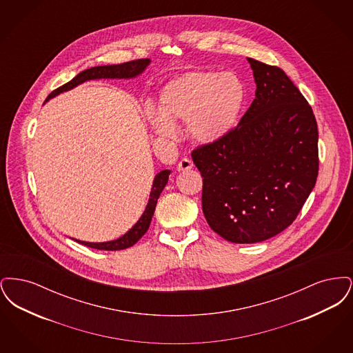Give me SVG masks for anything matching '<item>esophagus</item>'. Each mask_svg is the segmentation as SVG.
<instances>
[{"instance_id":"esophagus-1","label":"esophagus","mask_w":353,"mask_h":353,"mask_svg":"<svg viewBox=\"0 0 353 353\" xmlns=\"http://www.w3.org/2000/svg\"><path fill=\"white\" fill-rule=\"evenodd\" d=\"M193 168V161L189 160V159H183L179 164H177V170L179 172H185V170H189V169Z\"/></svg>"}]
</instances>
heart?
<instances>
[{
    "instance_id": "b5f03b06",
    "label": "heart",
    "mask_w": 353,
    "mask_h": 353,
    "mask_svg": "<svg viewBox=\"0 0 353 353\" xmlns=\"http://www.w3.org/2000/svg\"><path fill=\"white\" fill-rule=\"evenodd\" d=\"M246 101V85L234 72L193 71L164 84L159 108H150L147 118L165 137L176 134V124L186 123L189 137L210 147L238 128Z\"/></svg>"
}]
</instances>
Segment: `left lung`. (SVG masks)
I'll list each match as a JSON object with an SVG mask.
<instances>
[{
	"label": "left lung",
	"instance_id": "1",
	"mask_svg": "<svg viewBox=\"0 0 353 353\" xmlns=\"http://www.w3.org/2000/svg\"><path fill=\"white\" fill-rule=\"evenodd\" d=\"M255 99L238 128L192 153L203 177L202 212L233 243H256L296 219L319 170L318 124L282 68L248 58Z\"/></svg>",
	"mask_w": 353,
	"mask_h": 353
}]
</instances>
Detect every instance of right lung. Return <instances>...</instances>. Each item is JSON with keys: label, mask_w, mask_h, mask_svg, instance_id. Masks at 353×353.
<instances>
[{"label": "right lung", "mask_w": 353, "mask_h": 353, "mask_svg": "<svg viewBox=\"0 0 353 353\" xmlns=\"http://www.w3.org/2000/svg\"><path fill=\"white\" fill-rule=\"evenodd\" d=\"M151 59L145 58V59H137V61H131V62H125V63H120V65H107V66H95V68H87L82 72H79L75 78H72L68 83L63 84L62 87L57 88L55 91H52L46 101L62 94L66 92L68 90H72L74 87L79 85V84L88 82V81H95V79H134L136 77H139L140 74L144 72V70L150 66ZM169 174L170 170L164 169L161 172H159L154 179H153V184H152L151 193H150V200L148 203L141 214V217L137 219V222L134 226L121 236H119L118 239L114 241H107V242H84L79 239H74L78 243H82L87 248L91 249H98V250H108V252H114V250H124L128 249L131 246H134V243L147 233L150 225H151L152 217L156 209V203L160 197V193L163 192V189L165 188V185L168 183Z\"/></svg>", "instance_id": "1"}]
</instances>
